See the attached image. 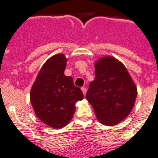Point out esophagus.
I'll list each match as a JSON object with an SVG mask.
<instances>
[{
	"label": "esophagus",
	"mask_w": 158,
	"mask_h": 158,
	"mask_svg": "<svg viewBox=\"0 0 158 158\" xmlns=\"http://www.w3.org/2000/svg\"><path fill=\"white\" fill-rule=\"evenodd\" d=\"M81 89H82V93H83L84 96H86V87H82L81 88Z\"/></svg>",
	"instance_id": "obj_1"
}]
</instances>
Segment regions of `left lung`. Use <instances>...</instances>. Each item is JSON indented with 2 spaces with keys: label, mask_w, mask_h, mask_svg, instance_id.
Returning <instances> with one entry per match:
<instances>
[{
  "label": "left lung",
  "mask_w": 158,
  "mask_h": 158,
  "mask_svg": "<svg viewBox=\"0 0 158 158\" xmlns=\"http://www.w3.org/2000/svg\"><path fill=\"white\" fill-rule=\"evenodd\" d=\"M95 76L89 82L86 100L101 124L116 126L132 111L137 96L136 86L126 66L111 56L96 61Z\"/></svg>",
  "instance_id": "8db88e82"
}]
</instances>
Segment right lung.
<instances>
[{
    "instance_id": "right-lung-1",
    "label": "right lung",
    "mask_w": 158,
    "mask_h": 158,
    "mask_svg": "<svg viewBox=\"0 0 158 158\" xmlns=\"http://www.w3.org/2000/svg\"><path fill=\"white\" fill-rule=\"evenodd\" d=\"M67 58L63 54L50 57L41 67L30 91L35 114L45 125L61 129L69 123L76 110V103L83 94L74 86L71 76L64 75Z\"/></svg>"
}]
</instances>
